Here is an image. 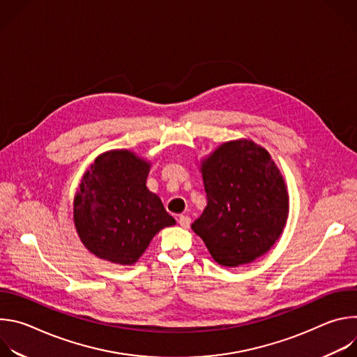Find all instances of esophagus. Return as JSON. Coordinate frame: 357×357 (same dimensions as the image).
<instances>
[{
	"mask_svg": "<svg viewBox=\"0 0 357 357\" xmlns=\"http://www.w3.org/2000/svg\"><path fill=\"white\" fill-rule=\"evenodd\" d=\"M178 223L181 225V227H183V229H188L189 226H190V218L189 216H179L178 218Z\"/></svg>",
	"mask_w": 357,
	"mask_h": 357,
	"instance_id": "obj_1",
	"label": "esophagus"
}]
</instances>
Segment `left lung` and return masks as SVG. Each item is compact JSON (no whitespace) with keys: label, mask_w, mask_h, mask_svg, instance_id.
Returning a JSON list of instances; mask_svg holds the SVG:
<instances>
[{"label":"left lung","mask_w":357,"mask_h":357,"mask_svg":"<svg viewBox=\"0 0 357 357\" xmlns=\"http://www.w3.org/2000/svg\"><path fill=\"white\" fill-rule=\"evenodd\" d=\"M208 205L192 223L216 263H251L277 241L288 216L284 179L268 152L248 139L220 145L202 162Z\"/></svg>","instance_id":"8db88e82"}]
</instances>
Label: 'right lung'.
Here are the masks:
<instances>
[{
	"instance_id": "add662e5",
	"label": "right lung",
	"mask_w": 357,
	"mask_h": 357,
	"mask_svg": "<svg viewBox=\"0 0 357 357\" xmlns=\"http://www.w3.org/2000/svg\"><path fill=\"white\" fill-rule=\"evenodd\" d=\"M149 164L126 149L100 155L84 174L73 203L80 240L98 259L131 266L161 229L175 225L146 189Z\"/></svg>"
}]
</instances>
